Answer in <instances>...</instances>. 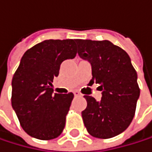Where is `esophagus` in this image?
I'll use <instances>...</instances> for the list:
<instances>
[{"label": "esophagus", "instance_id": "obj_1", "mask_svg": "<svg viewBox=\"0 0 152 152\" xmlns=\"http://www.w3.org/2000/svg\"><path fill=\"white\" fill-rule=\"evenodd\" d=\"M73 93H74V95H75L76 97H78V96H81V93H80V91H75Z\"/></svg>", "mask_w": 152, "mask_h": 152}]
</instances>
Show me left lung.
<instances>
[{
	"label": "left lung",
	"mask_w": 152,
	"mask_h": 152,
	"mask_svg": "<svg viewBox=\"0 0 152 152\" xmlns=\"http://www.w3.org/2000/svg\"><path fill=\"white\" fill-rule=\"evenodd\" d=\"M79 56L91 65L90 83L100 84L102 100L84 96L87 108L81 112L88 132L110 139L131 124L140 97L137 72L127 52L109 41L77 40Z\"/></svg>",
	"instance_id": "1"
}]
</instances>
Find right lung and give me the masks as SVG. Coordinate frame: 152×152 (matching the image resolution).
Instances as JSON below:
<instances>
[{"label":"right lung","mask_w":152,"mask_h":152,"mask_svg":"<svg viewBox=\"0 0 152 152\" xmlns=\"http://www.w3.org/2000/svg\"><path fill=\"white\" fill-rule=\"evenodd\" d=\"M77 40H46L22 56L12 81V105L30 136L49 140L62 132L74 97L53 93L52 80L61 62L76 56Z\"/></svg>","instance_id":"add662e5"}]
</instances>
